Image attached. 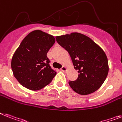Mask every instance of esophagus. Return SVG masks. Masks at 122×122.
<instances>
[{"label": "esophagus", "instance_id": "esophagus-1", "mask_svg": "<svg viewBox=\"0 0 122 122\" xmlns=\"http://www.w3.org/2000/svg\"><path fill=\"white\" fill-rule=\"evenodd\" d=\"M61 70L62 71H66V70H67V67L65 66H63V67L61 68Z\"/></svg>", "mask_w": 122, "mask_h": 122}]
</instances>
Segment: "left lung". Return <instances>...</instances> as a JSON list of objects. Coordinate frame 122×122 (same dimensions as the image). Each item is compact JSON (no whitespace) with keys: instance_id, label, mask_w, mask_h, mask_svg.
<instances>
[{"instance_id":"obj_1","label":"left lung","mask_w":122,"mask_h":122,"mask_svg":"<svg viewBox=\"0 0 122 122\" xmlns=\"http://www.w3.org/2000/svg\"><path fill=\"white\" fill-rule=\"evenodd\" d=\"M56 41L70 54L78 77L69 85L76 93L86 95L98 90L108 73L105 52L93 41L78 32L56 36Z\"/></svg>"}]
</instances>
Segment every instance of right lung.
<instances>
[{"label":"right lung","instance_id":"1","mask_svg":"<svg viewBox=\"0 0 122 122\" xmlns=\"http://www.w3.org/2000/svg\"><path fill=\"white\" fill-rule=\"evenodd\" d=\"M54 42L53 36L40 30L24 37L11 61L14 76L20 85L36 91L51 83L56 72L49 65L47 53Z\"/></svg>","mask_w":122,"mask_h":122}]
</instances>
